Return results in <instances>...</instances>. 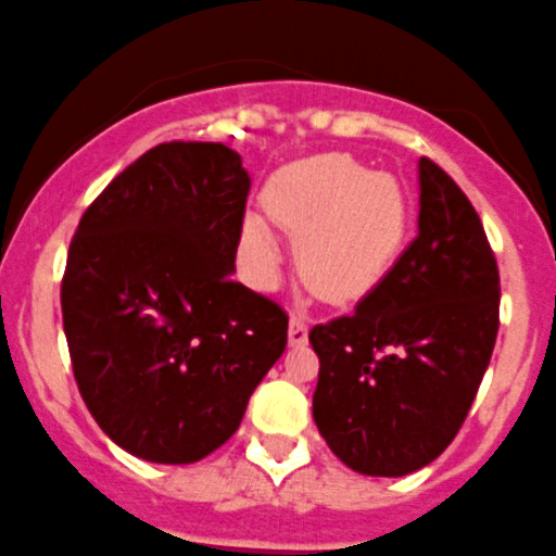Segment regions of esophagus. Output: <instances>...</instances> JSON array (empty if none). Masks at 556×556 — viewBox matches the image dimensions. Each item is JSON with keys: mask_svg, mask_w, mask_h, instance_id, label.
Masks as SVG:
<instances>
[{"mask_svg": "<svg viewBox=\"0 0 556 556\" xmlns=\"http://www.w3.org/2000/svg\"><path fill=\"white\" fill-rule=\"evenodd\" d=\"M305 341H308V321H305V316L292 314V319H289V343L303 346Z\"/></svg>", "mask_w": 556, "mask_h": 556, "instance_id": "34e87169", "label": "esophagus"}]
</instances>
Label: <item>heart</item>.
Masks as SVG:
<instances>
[{"label":"heart","instance_id":"b5f03b06","mask_svg":"<svg viewBox=\"0 0 556 556\" xmlns=\"http://www.w3.org/2000/svg\"><path fill=\"white\" fill-rule=\"evenodd\" d=\"M267 210L298 240L305 283L336 303L371 292L409 237V202L401 185L346 155H316L283 168L269 182ZM240 245L253 278L273 281L281 245L262 215L242 220Z\"/></svg>","mask_w":556,"mask_h":556}]
</instances>
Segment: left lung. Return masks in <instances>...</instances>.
I'll return each mask as SVG.
<instances>
[{
  "mask_svg": "<svg viewBox=\"0 0 556 556\" xmlns=\"http://www.w3.org/2000/svg\"><path fill=\"white\" fill-rule=\"evenodd\" d=\"M417 237L354 314L316 325L314 420L349 469L401 478L462 428L500 330V269L456 182L420 157Z\"/></svg>",
  "mask_w": 556,
  "mask_h": 556,
  "instance_id": "8db88e82",
  "label": "left lung"
}]
</instances>
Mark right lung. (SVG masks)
Masks as SVG:
<instances>
[{"mask_svg":"<svg viewBox=\"0 0 556 556\" xmlns=\"http://www.w3.org/2000/svg\"><path fill=\"white\" fill-rule=\"evenodd\" d=\"M248 190L235 150L172 141L116 174L78 224L62 278L73 374L130 456L218 451L287 349L281 305L231 281Z\"/></svg>","mask_w":556,"mask_h":556,"instance_id":"obj_1","label":"right lung"}]
</instances>
